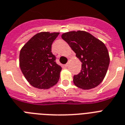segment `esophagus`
<instances>
[{"mask_svg": "<svg viewBox=\"0 0 125 125\" xmlns=\"http://www.w3.org/2000/svg\"><path fill=\"white\" fill-rule=\"evenodd\" d=\"M65 67H68V63H66V64L65 65Z\"/></svg>", "mask_w": 125, "mask_h": 125, "instance_id": "1", "label": "esophagus"}]
</instances>
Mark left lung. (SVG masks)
<instances>
[{"mask_svg":"<svg viewBox=\"0 0 125 125\" xmlns=\"http://www.w3.org/2000/svg\"><path fill=\"white\" fill-rule=\"evenodd\" d=\"M62 38L82 63L80 73L73 76L75 85L82 89L97 87L104 78L108 69L110 56L106 47L85 31L67 32Z\"/></svg>","mask_w":125,"mask_h":125,"instance_id":"8db88e82","label":"left lung"}]
</instances>
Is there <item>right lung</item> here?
Instances as JSON below:
<instances>
[{
    "label": "right lung",
    "instance_id": "right-lung-1",
    "mask_svg": "<svg viewBox=\"0 0 125 125\" xmlns=\"http://www.w3.org/2000/svg\"><path fill=\"white\" fill-rule=\"evenodd\" d=\"M59 33L40 32L34 36L20 51L19 65L29 83L39 89L56 84L62 67L56 63L52 44Z\"/></svg>",
    "mask_w": 125,
    "mask_h": 125
}]
</instances>
